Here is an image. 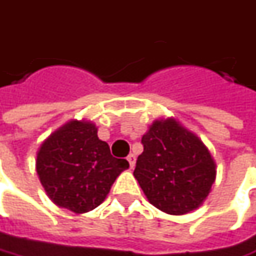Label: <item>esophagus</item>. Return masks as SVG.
Wrapping results in <instances>:
<instances>
[{"instance_id": "esophagus-1", "label": "esophagus", "mask_w": 256, "mask_h": 256, "mask_svg": "<svg viewBox=\"0 0 256 256\" xmlns=\"http://www.w3.org/2000/svg\"><path fill=\"white\" fill-rule=\"evenodd\" d=\"M128 164H130V168L133 169L134 168V163H136V156L133 154V153H130L128 156Z\"/></svg>"}]
</instances>
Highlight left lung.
I'll list each match as a JSON object with an SVG mask.
<instances>
[{"instance_id": "8db88e82", "label": "left lung", "mask_w": 256, "mask_h": 256, "mask_svg": "<svg viewBox=\"0 0 256 256\" xmlns=\"http://www.w3.org/2000/svg\"><path fill=\"white\" fill-rule=\"evenodd\" d=\"M142 144L133 174L152 205L184 215L204 204L216 164L202 140L170 117L154 120Z\"/></svg>"}]
</instances>
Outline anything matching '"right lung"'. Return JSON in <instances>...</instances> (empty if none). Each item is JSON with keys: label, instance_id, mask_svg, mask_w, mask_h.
<instances>
[{"label": "right lung", "instance_id": "right-lung-1", "mask_svg": "<svg viewBox=\"0 0 256 256\" xmlns=\"http://www.w3.org/2000/svg\"><path fill=\"white\" fill-rule=\"evenodd\" d=\"M128 168L113 158L92 122L72 120L51 133L37 153L36 169L51 200L74 214L100 205L116 178Z\"/></svg>", "mask_w": 256, "mask_h": 256}]
</instances>
